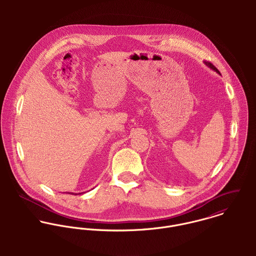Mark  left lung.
I'll list each match as a JSON object with an SVG mask.
<instances>
[{
	"label": "left lung",
	"instance_id": "1",
	"mask_svg": "<svg viewBox=\"0 0 256 256\" xmlns=\"http://www.w3.org/2000/svg\"><path fill=\"white\" fill-rule=\"evenodd\" d=\"M205 63H206V65H207V66H209L211 69H213L214 71H216L217 73L220 74L219 70H218V69H217V68H216V67H215L211 62H209V61H205Z\"/></svg>",
	"mask_w": 256,
	"mask_h": 256
}]
</instances>
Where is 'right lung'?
Instances as JSON below:
<instances>
[{
	"mask_svg": "<svg viewBox=\"0 0 256 256\" xmlns=\"http://www.w3.org/2000/svg\"><path fill=\"white\" fill-rule=\"evenodd\" d=\"M70 194H71V193H70Z\"/></svg>",
	"mask_w": 256,
	"mask_h": 256,
	"instance_id": "add662e5",
	"label": "right lung"
}]
</instances>
